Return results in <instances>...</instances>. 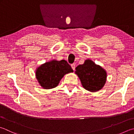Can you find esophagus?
I'll list each match as a JSON object with an SVG mask.
<instances>
[{
	"label": "esophagus",
	"instance_id": "1",
	"mask_svg": "<svg viewBox=\"0 0 134 134\" xmlns=\"http://www.w3.org/2000/svg\"><path fill=\"white\" fill-rule=\"evenodd\" d=\"M71 67H72V69L74 70H75V64H72L71 65Z\"/></svg>",
	"mask_w": 134,
	"mask_h": 134
}]
</instances>
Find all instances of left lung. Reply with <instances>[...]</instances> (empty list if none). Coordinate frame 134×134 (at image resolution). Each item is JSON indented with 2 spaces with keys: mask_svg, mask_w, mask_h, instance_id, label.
I'll return each mask as SVG.
<instances>
[{
  "mask_svg": "<svg viewBox=\"0 0 134 134\" xmlns=\"http://www.w3.org/2000/svg\"><path fill=\"white\" fill-rule=\"evenodd\" d=\"M75 74L79 77L86 90L96 92L102 89L107 79V72L103 68L90 59L76 68Z\"/></svg>",
  "mask_w": 134,
  "mask_h": 134,
  "instance_id": "left-lung-1",
  "label": "left lung"
}]
</instances>
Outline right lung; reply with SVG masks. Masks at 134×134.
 Returning <instances> with one entry per match:
<instances>
[{
  "mask_svg": "<svg viewBox=\"0 0 134 134\" xmlns=\"http://www.w3.org/2000/svg\"><path fill=\"white\" fill-rule=\"evenodd\" d=\"M73 72L71 66L65 60H52L38 68L36 76L43 89H50L57 87L65 75Z\"/></svg>",
  "mask_w": 134,
  "mask_h": 134,
  "instance_id": "1",
  "label": "right lung"
}]
</instances>
